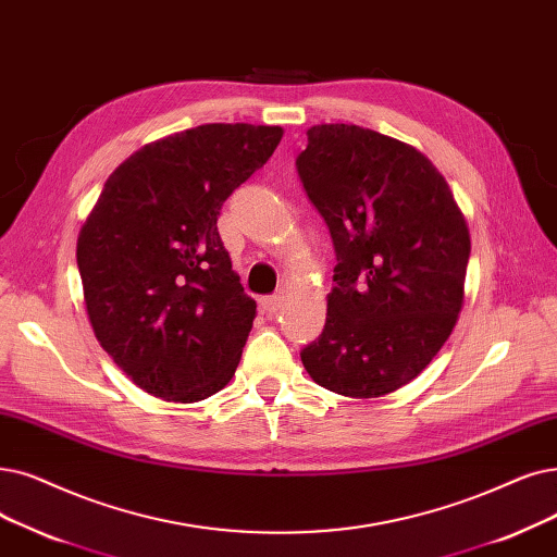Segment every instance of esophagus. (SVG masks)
Returning <instances> with one entry per match:
<instances>
[{"label": "esophagus", "instance_id": "esophagus-1", "mask_svg": "<svg viewBox=\"0 0 557 557\" xmlns=\"http://www.w3.org/2000/svg\"><path fill=\"white\" fill-rule=\"evenodd\" d=\"M284 305V294H275V296H265L259 300V307L261 311L265 313V317H275V313L282 309Z\"/></svg>", "mask_w": 557, "mask_h": 557}]
</instances>
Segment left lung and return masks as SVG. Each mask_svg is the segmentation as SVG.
Wrapping results in <instances>:
<instances>
[{"mask_svg": "<svg viewBox=\"0 0 557 557\" xmlns=\"http://www.w3.org/2000/svg\"><path fill=\"white\" fill-rule=\"evenodd\" d=\"M296 163L338 261L302 364L338 396L392 394L430 364L462 311L465 213L423 152L359 125L309 127Z\"/></svg>", "mask_w": 557, "mask_h": 557, "instance_id": "1", "label": "left lung"}]
</instances>
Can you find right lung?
Returning <instances> with one entry per match:
<instances>
[{
	"mask_svg": "<svg viewBox=\"0 0 557 557\" xmlns=\"http://www.w3.org/2000/svg\"><path fill=\"white\" fill-rule=\"evenodd\" d=\"M282 134L211 123L143 145L86 215L77 265L90 327L150 396L198 403L232 380L257 302L232 271L215 221Z\"/></svg>",
	"mask_w": 557,
	"mask_h": 557,
	"instance_id": "add662e5",
	"label": "right lung"
}]
</instances>
